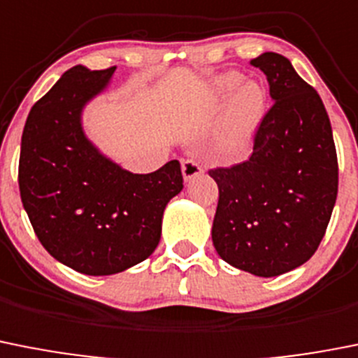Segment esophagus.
Masks as SVG:
<instances>
[{"instance_id": "1", "label": "esophagus", "mask_w": 358, "mask_h": 358, "mask_svg": "<svg viewBox=\"0 0 358 358\" xmlns=\"http://www.w3.org/2000/svg\"><path fill=\"white\" fill-rule=\"evenodd\" d=\"M181 170H182V179H185L186 182L192 181L193 177L201 176L202 173V166L196 162H193V159H182Z\"/></svg>"}]
</instances>
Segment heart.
Returning <instances> with one entry per match:
<instances>
[{
    "label": "heart",
    "mask_w": 358,
    "mask_h": 358,
    "mask_svg": "<svg viewBox=\"0 0 358 358\" xmlns=\"http://www.w3.org/2000/svg\"><path fill=\"white\" fill-rule=\"evenodd\" d=\"M227 113L218 134V147L222 152H243L257 133L264 117L266 94L255 81L243 83V76L238 72H225L216 78L209 87V101L213 104H224L230 97Z\"/></svg>",
    "instance_id": "1"
}]
</instances>
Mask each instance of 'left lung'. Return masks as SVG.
I'll return each instance as SVG.
<instances>
[{
	"instance_id": "left-lung-1",
	"label": "left lung",
	"mask_w": 358,
	"mask_h": 358,
	"mask_svg": "<svg viewBox=\"0 0 358 358\" xmlns=\"http://www.w3.org/2000/svg\"><path fill=\"white\" fill-rule=\"evenodd\" d=\"M250 65L266 74L273 106L250 159L209 170L220 192L211 238L231 266L268 278L320 247L337 199V154L323 101L293 64L268 51Z\"/></svg>"
}]
</instances>
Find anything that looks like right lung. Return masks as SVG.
<instances>
[{
    "mask_svg": "<svg viewBox=\"0 0 358 358\" xmlns=\"http://www.w3.org/2000/svg\"><path fill=\"white\" fill-rule=\"evenodd\" d=\"M115 69L64 72L29 111L19 157L21 201L42 247L94 277L145 261L162 238L166 204L182 189L177 159L133 173L85 133V108L108 90Z\"/></svg>",
    "mask_w": 358,
    "mask_h": 358,
    "instance_id": "right-lung-1",
    "label": "right lung"
}]
</instances>
